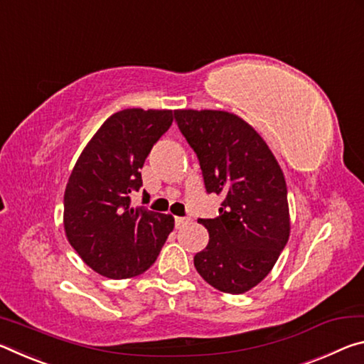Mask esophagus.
Instances as JSON below:
<instances>
[{"instance_id":"obj_1","label":"esophagus","mask_w":364,"mask_h":364,"mask_svg":"<svg viewBox=\"0 0 364 364\" xmlns=\"http://www.w3.org/2000/svg\"><path fill=\"white\" fill-rule=\"evenodd\" d=\"M174 223H176V228L181 229L183 225H187L190 223V218H182V216H176L174 218Z\"/></svg>"}]
</instances>
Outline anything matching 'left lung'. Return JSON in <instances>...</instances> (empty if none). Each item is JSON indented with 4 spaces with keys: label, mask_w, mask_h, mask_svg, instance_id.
<instances>
[{
    "label": "left lung",
    "mask_w": 364,
    "mask_h": 364,
    "mask_svg": "<svg viewBox=\"0 0 364 364\" xmlns=\"http://www.w3.org/2000/svg\"><path fill=\"white\" fill-rule=\"evenodd\" d=\"M208 193L223 195L219 216L198 219L210 234L196 271L214 289L243 294L258 285L287 245L290 218L282 169L261 135L232 112L177 109Z\"/></svg>",
    "instance_id": "left-lung-1"
}]
</instances>
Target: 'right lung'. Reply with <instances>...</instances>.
Returning <instances> with one entry per match:
<instances>
[{
    "mask_svg": "<svg viewBox=\"0 0 364 364\" xmlns=\"http://www.w3.org/2000/svg\"><path fill=\"white\" fill-rule=\"evenodd\" d=\"M174 111L124 109L105 121L77 159L64 192V230L83 263L109 279L145 272L174 229L171 214L130 206L143 163Z\"/></svg>",
    "mask_w": 364,
    "mask_h": 364,
    "instance_id": "obj_1",
    "label": "right lung"
}]
</instances>
